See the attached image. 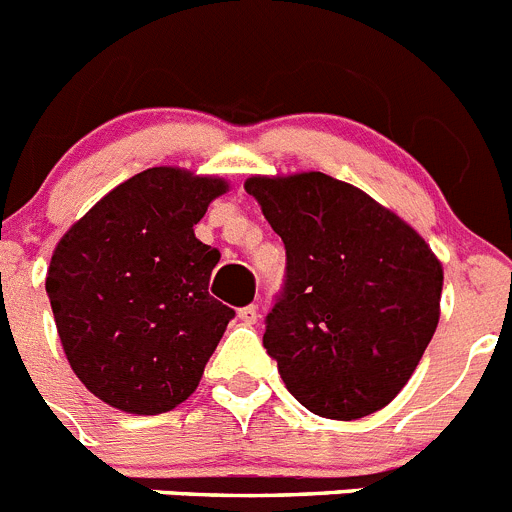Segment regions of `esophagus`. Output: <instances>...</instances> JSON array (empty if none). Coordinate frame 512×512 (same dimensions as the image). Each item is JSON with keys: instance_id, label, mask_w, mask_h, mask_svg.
<instances>
[{"instance_id": "34e87169", "label": "esophagus", "mask_w": 512, "mask_h": 512, "mask_svg": "<svg viewBox=\"0 0 512 512\" xmlns=\"http://www.w3.org/2000/svg\"><path fill=\"white\" fill-rule=\"evenodd\" d=\"M256 318H259V307L256 305H246L238 310V320H241L243 325H253L256 323Z\"/></svg>"}]
</instances>
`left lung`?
I'll use <instances>...</instances> for the list:
<instances>
[{
    "label": "left lung",
    "instance_id": "obj_1",
    "mask_svg": "<svg viewBox=\"0 0 512 512\" xmlns=\"http://www.w3.org/2000/svg\"><path fill=\"white\" fill-rule=\"evenodd\" d=\"M246 192L287 251L264 333L287 390L320 418L390 405L436 333V253L395 212L320 171L251 176Z\"/></svg>",
    "mask_w": 512,
    "mask_h": 512
}]
</instances>
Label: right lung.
Wrapping results in <instances>:
<instances>
[{
    "mask_svg": "<svg viewBox=\"0 0 512 512\" xmlns=\"http://www.w3.org/2000/svg\"><path fill=\"white\" fill-rule=\"evenodd\" d=\"M220 176L153 166L104 194L53 251L45 292L81 384L122 413L182 405L235 312L210 297L220 251L194 235Z\"/></svg>",
    "mask_w": 512,
    "mask_h": 512,
    "instance_id": "right-lung-1",
    "label": "right lung"
}]
</instances>
